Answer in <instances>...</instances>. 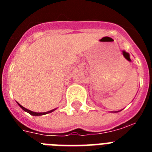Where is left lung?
Wrapping results in <instances>:
<instances>
[{
    "label": "left lung",
    "instance_id": "1",
    "mask_svg": "<svg viewBox=\"0 0 152 152\" xmlns=\"http://www.w3.org/2000/svg\"><path fill=\"white\" fill-rule=\"evenodd\" d=\"M119 111H121V110H119ZM119 111H115V113H118V112H119Z\"/></svg>",
    "mask_w": 152,
    "mask_h": 152
}]
</instances>
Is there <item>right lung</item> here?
<instances>
[{
	"instance_id": "add662e5",
	"label": "right lung",
	"mask_w": 152,
	"mask_h": 152,
	"mask_svg": "<svg viewBox=\"0 0 152 152\" xmlns=\"http://www.w3.org/2000/svg\"><path fill=\"white\" fill-rule=\"evenodd\" d=\"M18 105H19V106H20V107H21V108L23 110L26 111V112H27L28 113H30L31 115H33V116H41V115H44V114H47V113H52L53 111H54L55 110L57 109V108H55V109H53V110H50V111H47V112H43V113H37V112H33V111L30 110H28V109H26L25 107H23V106H21L20 103H18Z\"/></svg>"
}]
</instances>
